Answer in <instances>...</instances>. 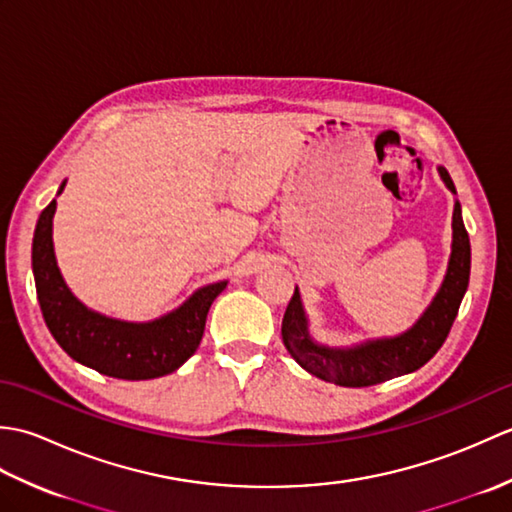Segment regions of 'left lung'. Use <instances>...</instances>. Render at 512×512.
<instances>
[{
  "label": "left lung",
  "mask_w": 512,
  "mask_h": 512,
  "mask_svg": "<svg viewBox=\"0 0 512 512\" xmlns=\"http://www.w3.org/2000/svg\"><path fill=\"white\" fill-rule=\"evenodd\" d=\"M444 184L455 193L453 180L447 169L440 167ZM471 275V242L462 222L460 202L453 209V253L447 277L440 292L433 299L420 321L396 339L372 341L358 345L354 350H330L312 343L308 336L306 314L301 308L299 290L295 288L284 321H281V339L295 361L321 380L341 387H369L385 383L389 378L416 372L424 363L431 361L447 341L451 325L458 317L460 303L469 286Z\"/></svg>",
  "instance_id": "8db88e82"
}]
</instances>
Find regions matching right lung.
<instances>
[{
	"label": "right lung",
	"mask_w": 512,
	"mask_h": 512,
	"mask_svg": "<svg viewBox=\"0 0 512 512\" xmlns=\"http://www.w3.org/2000/svg\"><path fill=\"white\" fill-rule=\"evenodd\" d=\"M61 184L59 193L63 191ZM57 200L41 211L32 237V273L43 321L63 352L99 374L149 380L171 372L193 356L202 341L206 314L226 281L200 288L182 306L151 323H125L92 312L65 286L52 248Z\"/></svg>",
	"instance_id": "add662e5"
}]
</instances>
